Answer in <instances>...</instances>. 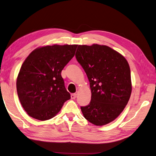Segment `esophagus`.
Here are the masks:
<instances>
[{
    "label": "esophagus",
    "mask_w": 156,
    "mask_h": 156,
    "mask_svg": "<svg viewBox=\"0 0 156 156\" xmlns=\"http://www.w3.org/2000/svg\"><path fill=\"white\" fill-rule=\"evenodd\" d=\"M76 97V93H74L71 94V99H75Z\"/></svg>",
    "instance_id": "obj_1"
}]
</instances>
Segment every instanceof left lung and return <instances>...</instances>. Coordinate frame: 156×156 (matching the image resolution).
Masks as SVG:
<instances>
[{
    "label": "left lung",
    "instance_id": "left-lung-1",
    "mask_svg": "<svg viewBox=\"0 0 156 156\" xmlns=\"http://www.w3.org/2000/svg\"><path fill=\"white\" fill-rule=\"evenodd\" d=\"M76 59L90 81L91 101L81 107L83 116L97 126L108 124L127 105L132 93V81L127 59L110 47L94 44L79 45Z\"/></svg>",
    "mask_w": 156,
    "mask_h": 156
}]
</instances>
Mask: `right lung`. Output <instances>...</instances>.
<instances>
[{
    "label": "right lung",
    "mask_w": 156,
    "mask_h": 156,
    "mask_svg": "<svg viewBox=\"0 0 156 156\" xmlns=\"http://www.w3.org/2000/svg\"><path fill=\"white\" fill-rule=\"evenodd\" d=\"M76 44L35 48L19 71L16 88L24 110L32 118L46 121L56 116L70 99L61 73L75 55Z\"/></svg>",
    "instance_id": "right-lung-1"
}]
</instances>
